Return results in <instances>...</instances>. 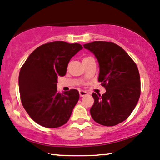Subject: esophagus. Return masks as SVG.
<instances>
[{
  "instance_id": "34e87169",
  "label": "esophagus",
  "mask_w": 160,
  "mask_h": 160,
  "mask_svg": "<svg viewBox=\"0 0 160 160\" xmlns=\"http://www.w3.org/2000/svg\"><path fill=\"white\" fill-rule=\"evenodd\" d=\"M87 94H88V92H87L86 91H84V90H80V91H79V95H80L81 97L86 96Z\"/></svg>"
}]
</instances>
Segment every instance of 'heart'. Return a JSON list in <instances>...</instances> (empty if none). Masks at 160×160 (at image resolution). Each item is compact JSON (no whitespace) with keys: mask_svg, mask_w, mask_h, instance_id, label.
Returning a JSON list of instances; mask_svg holds the SVG:
<instances>
[{"mask_svg":"<svg viewBox=\"0 0 160 160\" xmlns=\"http://www.w3.org/2000/svg\"><path fill=\"white\" fill-rule=\"evenodd\" d=\"M88 58H90V57H88ZM85 58H84V59H85Z\"/></svg>","mask_w":160,"mask_h":160,"instance_id":"heart-1","label":"heart"}]
</instances>
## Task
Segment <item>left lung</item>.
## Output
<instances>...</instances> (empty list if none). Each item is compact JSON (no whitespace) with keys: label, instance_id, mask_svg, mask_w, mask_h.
<instances>
[{"label":"left lung","instance_id":"1","mask_svg":"<svg viewBox=\"0 0 160 160\" xmlns=\"http://www.w3.org/2000/svg\"><path fill=\"white\" fill-rule=\"evenodd\" d=\"M83 47L97 59L98 80L106 88L102 96L92 94L94 98L90 109L92 118L102 125H117L130 116L140 97L137 65L125 50L113 42L94 41Z\"/></svg>","mask_w":160,"mask_h":160}]
</instances>
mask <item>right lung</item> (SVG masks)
<instances>
[{"mask_svg": "<svg viewBox=\"0 0 160 160\" xmlns=\"http://www.w3.org/2000/svg\"><path fill=\"white\" fill-rule=\"evenodd\" d=\"M82 49L79 43L48 42L37 47L22 67L18 77L22 103L39 125L55 128L70 118L79 92L76 89L58 92L57 81L66 75L71 58Z\"/></svg>", "mask_w": 160, "mask_h": 160, "instance_id": "add662e5", "label": "right lung"}]
</instances>
